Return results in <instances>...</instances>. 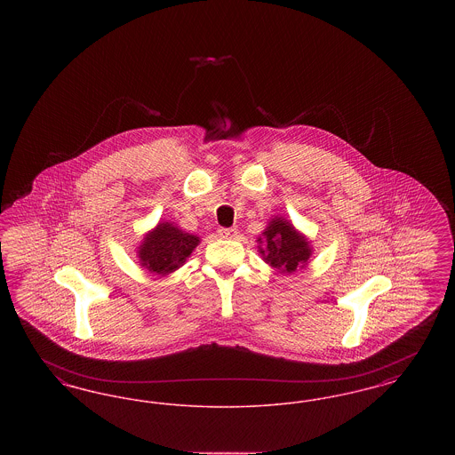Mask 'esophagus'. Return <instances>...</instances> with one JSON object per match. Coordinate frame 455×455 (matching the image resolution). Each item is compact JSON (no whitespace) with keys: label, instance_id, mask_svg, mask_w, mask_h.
I'll return each mask as SVG.
<instances>
[{"label":"esophagus","instance_id":"obj_1","mask_svg":"<svg viewBox=\"0 0 455 455\" xmlns=\"http://www.w3.org/2000/svg\"><path fill=\"white\" fill-rule=\"evenodd\" d=\"M218 235L221 238H234L237 235V228H218Z\"/></svg>","mask_w":455,"mask_h":455}]
</instances>
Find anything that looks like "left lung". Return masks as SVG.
Segmentation results:
<instances>
[{"mask_svg": "<svg viewBox=\"0 0 455 455\" xmlns=\"http://www.w3.org/2000/svg\"><path fill=\"white\" fill-rule=\"evenodd\" d=\"M260 254L282 273H293L310 258V247L284 218H275L264 232V249H260Z\"/></svg>", "mask_w": 455, "mask_h": 455, "instance_id": "8db88e82", "label": "left lung"}]
</instances>
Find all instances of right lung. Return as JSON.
<instances>
[{"instance_id": "right-lung-1", "label": "right lung", "mask_w": 455, "mask_h": 455, "mask_svg": "<svg viewBox=\"0 0 455 455\" xmlns=\"http://www.w3.org/2000/svg\"><path fill=\"white\" fill-rule=\"evenodd\" d=\"M199 237L184 234L171 223H160L140 247L141 264L152 273L167 275L180 267L191 256Z\"/></svg>"}]
</instances>
